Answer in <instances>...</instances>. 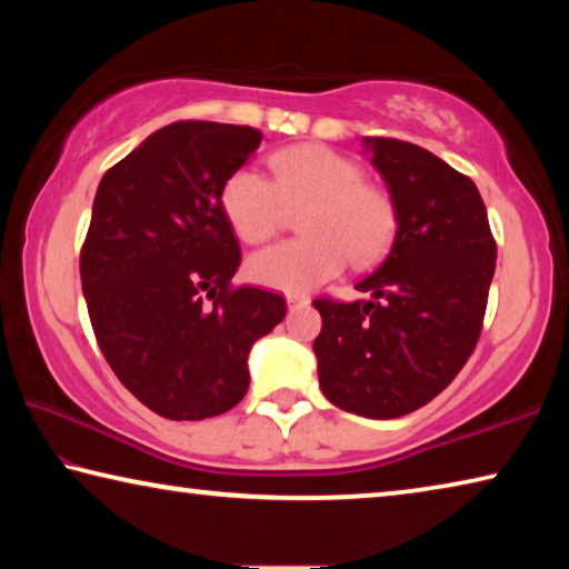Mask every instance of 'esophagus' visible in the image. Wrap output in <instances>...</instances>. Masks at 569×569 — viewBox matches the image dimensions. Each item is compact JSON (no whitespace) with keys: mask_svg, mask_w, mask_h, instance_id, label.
Here are the masks:
<instances>
[{"mask_svg":"<svg viewBox=\"0 0 569 569\" xmlns=\"http://www.w3.org/2000/svg\"><path fill=\"white\" fill-rule=\"evenodd\" d=\"M311 301H308V296H301V293H288L286 296V306L288 311H293V308H301V306H308Z\"/></svg>","mask_w":569,"mask_h":569,"instance_id":"esophagus-1","label":"esophagus"}]
</instances>
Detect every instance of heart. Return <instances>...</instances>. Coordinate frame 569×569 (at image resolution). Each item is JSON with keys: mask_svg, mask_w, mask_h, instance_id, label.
<instances>
[{"mask_svg": "<svg viewBox=\"0 0 569 569\" xmlns=\"http://www.w3.org/2000/svg\"><path fill=\"white\" fill-rule=\"evenodd\" d=\"M273 182L238 168L220 188V208L233 233L261 243L283 226L286 210L303 204V238L256 250L248 276L258 286L306 293L343 271L346 261L371 266L397 233V206L387 190L363 180L353 160L323 146H293L268 160Z\"/></svg>", "mask_w": 569, "mask_h": 569, "instance_id": "obj_1", "label": "heart"}]
</instances>
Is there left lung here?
<instances>
[{
  "instance_id": "obj_1",
  "label": "left lung",
  "mask_w": 569,
  "mask_h": 569,
  "mask_svg": "<svg viewBox=\"0 0 569 569\" xmlns=\"http://www.w3.org/2000/svg\"><path fill=\"white\" fill-rule=\"evenodd\" d=\"M363 152L397 206V236L356 283L371 301H313V353L333 407L397 419L445 391L475 351L497 246L477 186L435 152L393 138H363Z\"/></svg>"
}]
</instances>
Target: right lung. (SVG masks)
<instances>
[{
  "instance_id": "1",
  "label": "right lung",
  "mask_w": 569,
  "mask_h": 569,
  "mask_svg": "<svg viewBox=\"0 0 569 569\" xmlns=\"http://www.w3.org/2000/svg\"><path fill=\"white\" fill-rule=\"evenodd\" d=\"M261 130L172 122L104 172L80 253L82 293L104 359L134 399L172 421L233 409L248 353L283 321V296L230 288L240 248L220 208Z\"/></svg>"
}]
</instances>
